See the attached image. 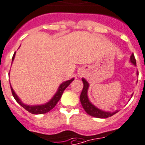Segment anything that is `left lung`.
I'll return each instance as SVG.
<instances>
[{"label":"left lung","mask_w":145,"mask_h":145,"mask_svg":"<svg viewBox=\"0 0 145 145\" xmlns=\"http://www.w3.org/2000/svg\"><path fill=\"white\" fill-rule=\"evenodd\" d=\"M131 62L134 65H136V59H135V57L134 54H132L131 56ZM82 80H83V88L82 92H81V94H80V102H81V104H82L84 110L89 115H90L92 117H97V118H107V117H111L113 115H114L115 114H117L118 110L114 112V113H111V112H105L101 110L100 109L97 108L95 106H93L89 101L88 97H87V90H88L89 83L86 81L85 79H82Z\"/></svg>","instance_id":"8db88e82"}]
</instances>
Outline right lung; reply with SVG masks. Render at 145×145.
Instances as JSON below:
<instances>
[{"mask_svg": "<svg viewBox=\"0 0 145 145\" xmlns=\"http://www.w3.org/2000/svg\"><path fill=\"white\" fill-rule=\"evenodd\" d=\"M14 55H15V52L14 54L13 57H12V61L14 59ZM74 80V79H72L70 80H68V81H66V82H64L63 83H62L61 85H60L59 88L58 89V91L57 93L55 94V96L53 97V98L52 99V100L48 102V103H45L44 105H39V106H28V105H25L24 103H22V101L20 100L18 96L15 94V93L13 90V89L12 87L10 86V89H11V93H12V95H13L14 98L15 99L17 102L22 106V107H24V108L28 111L31 114H45V113H48L52 110V109H53L56 105L57 104V103L59 102V100H60V98L62 97V93H63V91L65 90L66 87L68 86L70 83L72 82Z\"/></svg>", "mask_w": 145, "mask_h": 145, "instance_id": "1", "label": "right lung"}]
</instances>
